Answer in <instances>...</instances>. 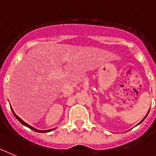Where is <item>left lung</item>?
Instances as JSON below:
<instances>
[{
  "label": "left lung",
  "instance_id": "8db88e82",
  "mask_svg": "<svg viewBox=\"0 0 156 156\" xmlns=\"http://www.w3.org/2000/svg\"><path fill=\"white\" fill-rule=\"evenodd\" d=\"M148 112H147V114H148ZM147 115H146V116H147ZM146 116H145V117H144V119H142V121H141V122H140V123H139V124H140V123H141V122H143V121H144V119H145V118H146Z\"/></svg>",
  "mask_w": 156,
  "mask_h": 156
}]
</instances>
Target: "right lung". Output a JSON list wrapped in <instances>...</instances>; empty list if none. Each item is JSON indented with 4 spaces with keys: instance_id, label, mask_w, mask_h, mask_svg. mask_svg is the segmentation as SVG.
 <instances>
[{
    "instance_id": "right-lung-1",
    "label": "right lung",
    "mask_w": 156,
    "mask_h": 156,
    "mask_svg": "<svg viewBox=\"0 0 156 156\" xmlns=\"http://www.w3.org/2000/svg\"><path fill=\"white\" fill-rule=\"evenodd\" d=\"M12 111L13 114H14L15 117H16V119H18L19 121H20V122H21L22 124H23V125L26 126H27V127H28V128H30V129H32V130L35 131V132H37V133H47V132H50V131H52V130H53V129H48V130H38V129H35V128H34V127L30 126V125H28L27 123H26L25 122H23V120H22V119H20V117H18V116L16 115V114L14 113V112H13V110H12Z\"/></svg>"
}]
</instances>
